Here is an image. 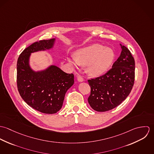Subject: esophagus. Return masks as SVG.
Wrapping results in <instances>:
<instances>
[{
    "label": "esophagus",
    "mask_w": 154,
    "mask_h": 154,
    "mask_svg": "<svg viewBox=\"0 0 154 154\" xmlns=\"http://www.w3.org/2000/svg\"><path fill=\"white\" fill-rule=\"evenodd\" d=\"M77 80H78V82H83L84 80V78L81 76V75H78V76H77Z\"/></svg>",
    "instance_id": "esophagus-1"
}]
</instances>
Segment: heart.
I'll return each instance as SVG.
<instances>
[{"mask_svg": "<svg viewBox=\"0 0 154 154\" xmlns=\"http://www.w3.org/2000/svg\"><path fill=\"white\" fill-rule=\"evenodd\" d=\"M114 58L113 50L103 45L94 44L81 48L75 52V57H67L68 63L73 67L87 66V72L92 76H100L111 66Z\"/></svg>", "mask_w": 154, "mask_h": 154, "instance_id": "b5f03b06", "label": "heart"}]
</instances>
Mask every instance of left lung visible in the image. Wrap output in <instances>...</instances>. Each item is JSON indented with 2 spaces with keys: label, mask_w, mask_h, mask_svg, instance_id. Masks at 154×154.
<instances>
[{
  "label": "left lung",
  "mask_w": 154,
  "mask_h": 154,
  "mask_svg": "<svg viewBox=\"0 0 154 154\" xmlns=\"http://www.w3.org/2000/svg\"><path fill=\"white\" fill-rule=\"evenodd\" d=\"M122 51L112 68L104 75L88 80L92 109L104 112L119 106L129 95L134 81L135 63L129 50L120 44Z\"/></svg>",
  "instance_id": "1"
}]
</instances>
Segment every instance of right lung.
I'll use <instances>...</instances> for the list:
<instances>
[{
    "instance_id": "1",
    "label": "right lung",
    "mask_w": 154,
    "mask_h": 154,
    "mask_svg": "<svg viewBox=\"0 0 154 154\" xmlns=\"http://www.w3.org/2000/svg\"><path fill=\"white\" fill-rule=\"evenodd\" d=\"M56 38L35 42L26 48L17 62V86L23 101L35 110L54 114L61 109L67 91L74 84V75L56 65L34 70L30 65L32 53L49 50Z\"/></svg>"
}]
</instances>
